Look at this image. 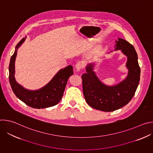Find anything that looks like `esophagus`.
<instances>
[{"label":"esophagus","instance_id":"obj_1","mask_svg":"<svg viewBox=\"0 0 153 153\" xmlns=\"http://www.w3.org/2000/svg\"><path fill=\"white\" fill-rule=\"evenodd\" d=\"M75 68L77 71H80L83 68V64L81 62H77L75 65Z\"/></svg>","mask_w":153,"mask_h":153}]
</instances>
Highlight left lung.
Instances as JSON below:
<instances>
[{
  "mask_svg": "<svg viewBox=\"0 0 153 153\" xmlns=\"http://www.w3.org/2000/svg\"><path fill=\"white\" fill-rule=\"evenodd\" d=\"M114 48V51L120 50L127 57L126 67L128 73L125 79L112 86L104 84L94 71L95 62L87 64L86 73L82 76L86 103L96 110L105 112L117 110L128 104L133 97L140 80V68L134 47L125 39L118 38Z\"/></svg>",
  "mask_w": 153,
  "mask_h": 153,
  "instance_id": "left-lung-1",
  "label": "left lung"
}]
</instances>
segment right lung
<instances>
[{
    "instance_id": "add662e5",
    "label": "right lung",
    "mask_w": 153,
    "mask_h": 153,
    "mask_svg": "<svg viewBox=\"0 0 153 153\" xmlns=\"http://www.w3.org/2000/svg\"><path fill=\"white\" fill-rule=\"evenodd\" d=\"M26 38L27 37L22 39L17 43L14 53L11 57L9 65V80L11 88L16 97L29 106L36 109L53 106L60 101L67 81L73 74V68L71 65H68L60 70L47 85L39 90H30L25 88L17 82L14 74L17 50L25 42Z\"/></svg>"
}]
</instances>
